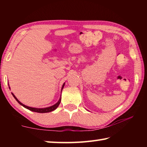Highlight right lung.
<instances>
[{
    "label": "right lung",
    "mask_w": 147,
    "mask_h": 147,
    "mask_svg": "<svg viewBox=\"0 0 147 147\" xmlns=\"http://www.w3.org/2000/svg\"><path fill=\"white\" fill-rule=\"evenodd\" d=\"M64 84L63 85V86H62L61 91H62V89H63V88L64 87ZM11 94H12V95L13 96V97L15 98V99H16V100L17 102H18L20 104H21V105H22L23 107H24V108H26V109H29V110L32 111H34V112H37V113H48V112H51V111H54V109H56L57 108H58V106H59V104H60V102H61V97H60V98H59V101L58 102H57L56 104H54V105H53V106H50V107H48V108H32V107H28V106H27L24 105L23 104H22L21 102H19L18 100V99H17L16 97V96H15L13 93H11Z\"/></svg>",
    "instance_id": "1"
}]
</instances>
